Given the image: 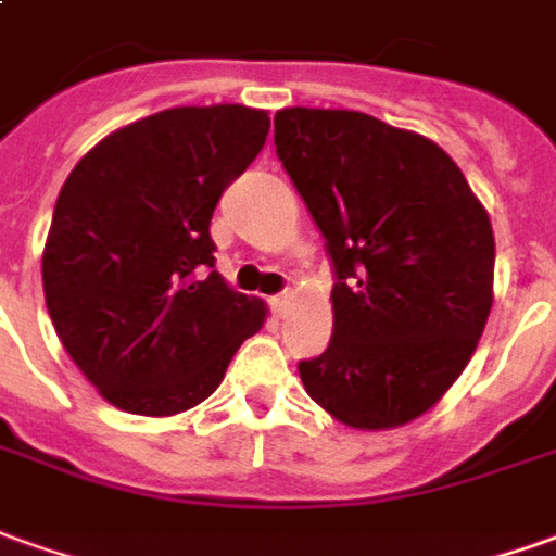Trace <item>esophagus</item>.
Wrapping results in <instances>:
<instances>
[{"instance_id": "34e87169", "label": "esophagus", "mask_w": 556, "mask_h": 556, "mask_svg": "<svg viewBox=\"0 0 556 556\" xmlns=\"http://www.w3.org/2000/svg\"><path fill=\"white\" fill-rule=\"evenodd\" d=\"M269 305H271V312H275L278 317L287 315V308H290V293H278V296H271Z\"/></svg>"}]
</instances>
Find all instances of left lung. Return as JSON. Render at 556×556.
Instances as JSON below:
<instances>
[{"label":"left lung","mask_w":556,"mask_h":556,"mask_svg":"<svg viewBox=\"0 0 556 556\" xmlns=\"http://www.w3.org/2000/svg\"><path fill=\"white\" fill-rule=\"evenodd\" d=\"M275 151L336 269L332 339L302 359L308 396L354 430L442 400L493 305V227L460 166L363 111L281 109Z\"/></svg>","instance_id":"1"}]
</instances>
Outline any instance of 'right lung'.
Listing matches in <instances>:
<instances>
[{
	"label": "right lung",
	"mask_w": 556,
	"mask_h": 556,
	"mask_svg": "<svg viewBox=\"0 0 556 556\" xmlns=\"http://www.w3.org/2000/svg\"><path fill=\"white\" fill-rule=\"evenodd\" d=\"M269 114L184 105L111 132L63 184L41 254L60 342L102 400L168 417L208 400L266 305L214 271L217 199L254 163Z\"/></svg>",
	"instance_id": "1"
}]
</instances>
